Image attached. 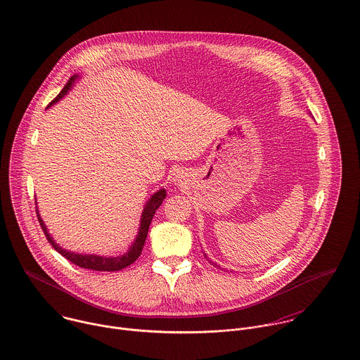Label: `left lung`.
<instances>
[{
	"instance_id": "1",
	"label": "left lung",
	"mask_w": 360,
	"mask_h": 360,
	"mask_svg": "<svg viewBox=\"0 0 360 360\" xmlns=\"http://www.w3.org/2000/svg\"><path fill=\"white\" fill-rule=\"evenodd\" d=\"M205 258H206V259H209V258H207V257H206V255H205ZM209 262H210V261H209ZM213 265H216V264H213Z\"/></svg>"
}]
</instances>
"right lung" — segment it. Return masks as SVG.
I'll list each match as a JSON object with an SVG mask.
<instances>
[{"instance_id": "right-lung-1", "label": "right lung", "mask_w": 360, "mask_h": 360, "mask_svg": "<svg viewBox=\"0 0 360 360\" xmlns=\"http://www.w3.org/2000/svg\"><path fill=\"white\" fill-rule=\"evenodd\" d=\"M77 75H72L68 82L64 85V88L61 89V92L49 103L53 105L56 103L61 96H64L67 94V91L71 88L72 82L75 81ZM167 196V192L165 189H161L158 191L157 193H154L151 196V199L148 200L144 212H143V216H141V224H140V230H139V236L134 241V244L130 247V251L122 257H116V258H105V257H98V255H81V254H72V252H67L64 251L63 248H60L54 241L53 238L50 237V234L47 233L46 230V226L43 224L40 216L37 214V220L41 226V230L44 231V236L47 238V241L51 244V247L58 252L61 254L64 258H67L70 262H72L74 265L79 266V268H84V269H91V271H98V272H113V271H120L129 265H131L140 255H141V251H143V247H144V243H146V238H147V234H148V227L151 224V220L155 214V210L161 206L162 200L165 199ZM37 213V212H36Z\"/></svg>"}]
</instances>
